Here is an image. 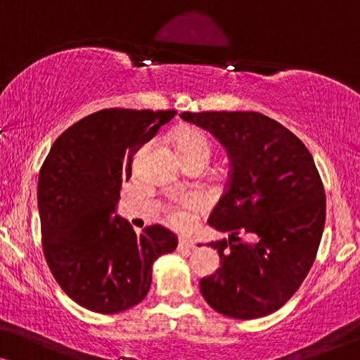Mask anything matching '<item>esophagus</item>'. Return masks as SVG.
Listing matches in <instances>:
<instances>
[{
  "label": "esophagus",
  "instance_id": "34e87169",
  "mask_svg": "<svg viewBox=\"0 0 360 360\" xmlns=\"http://www.w3.org/2000/svg\"><path fill=\"white\" fill-rule=\"evenodd\" d=\"M195 248V240L191 238H180L179 239V249L180 250H186V249H193Z\"/></svg>",
  "mask_w": 360,
  "mask_h": 360
}]
</instances>
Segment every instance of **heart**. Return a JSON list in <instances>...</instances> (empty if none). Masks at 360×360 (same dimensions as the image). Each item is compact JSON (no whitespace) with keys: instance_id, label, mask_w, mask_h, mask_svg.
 Instances as JSON below:
<instances>
[{"instance_id":"1","label":"heart","mask_w":360,"mask_h":360,"mask_svg":"<svg viewBox=\"0 0 360 360\" xmlns=\"http://www.w3.org/2000/svg\"><path fill=\"white\" fill-rule=\"evenodd\" d=\"M176 150L184 162H203L206 165L211 157V141L196 127H185L175 137ZM200 208V198L195 195H181L169 210V219L179 228H186L193 221L195 211Z\"/></svg>"}]
</instances>
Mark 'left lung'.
Wrapping results in <instances>:
<instances>
[{
    "instance_id": "8db88e82",
    "label": "left lung",
    "mask_w": 360,
    "mask_h": 360,
    "mask_svg": "<svg viewBox=\"0 0 360 360\" xmlns=\"http://www.w3.org/2000/svg\"><path fill=\"white\" fill-rule=\"evenodd\" d=\"M180 117L210 131L231 159L226 190L208 218L231 236L210 243L221 267L201 278V295L224 316H267L293 297L316 259L326 196L313 157L293 132L260 112Z\"/></svg>"
}]
</instances>
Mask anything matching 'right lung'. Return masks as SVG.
I'll list each match as a JSON object with an SVG mask.
<instances>
[{"label": "right lung", "mask_w": 360, "mask_h": 360, "mask_svg": "<svg viewBox=\"0 0 360 360\" xmlns=\"http://www.w3.org/2000/svg\"><path fill=\"white\" fill-rule=\"evenodd\" d=\"M175 115L124 108L93 112L57 137L41 167L44 255L63 292L90 311L112 314L141 303L154 260L176 248V236L164 226L136 234L126 219L111 218L134 152Z\"/></svg>", "instance_id": "obj_1"}]
</instances>
